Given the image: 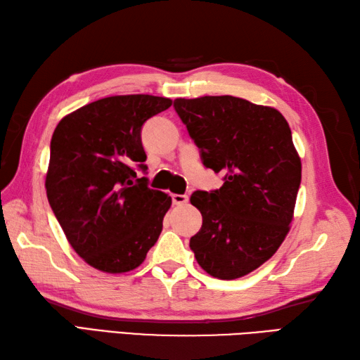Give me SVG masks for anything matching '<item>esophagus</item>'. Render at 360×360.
<instances>
[{"label":"esophagus","mask_w":360,"mask_h":360,"mask_svg":"<svg viewBox=\"0 0 360 360\" xmlns=\"http://www.w3.org/2000/svg\"><path fill=\"white\" fill-rule=\"evenodd\" d=\"M172 201H173L174 205H184V204L188 202V196L187 195L174 193V195H172Z\"/></svg>","instance_id":"34e87169"}]
</instances>
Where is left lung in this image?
Listing matches in <instances>:
<instances>
[{"label":"left lung","mask_w":360,"mask_h":360,"mask_svg":"<svg viewBox=\"0 0 360 360\" xmlns=\"http://www.w3.org/2000/svg\"><path fill=\"white\" fill-rule=\"evenodd\" d=\"M173 106L202 164L226 174L223 187L190 196L202 215L190 249L212 277H244L277 252L294 217L302 162L290 128L275 108L233 96L176 98Z\"/></svg>","instance_id":"1"}]
</instances>
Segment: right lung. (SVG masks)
Returning <instances> with one entry per match:
<instances>
[{"label":"right lung","mask_w":360,"mask_h":360,"mask_svg":"<svg viewBox=\"0 0 360 360\" xmlns=\"http://www.w3.org/2000/svg\"><path fill=\"white\" fill-rule=\"evenodd\" d=\"M172 106L167 97L112 96L58 122L51 139L46 195L68 241L108 274L136 269L155 246L172 198L137 178L147 170L141 129Z\"/></svg>","instance_id":"1"}]
</instances>
